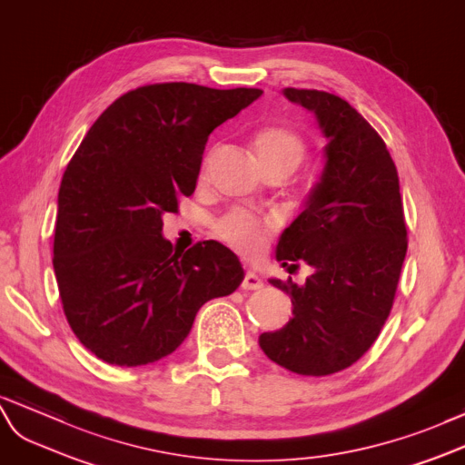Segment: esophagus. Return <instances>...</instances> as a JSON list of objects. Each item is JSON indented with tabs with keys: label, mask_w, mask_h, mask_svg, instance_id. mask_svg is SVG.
<instances>
[{
	"label": "esophagus",
	"mask_w": 465,
	"mask_h": 465,
	"mask_svg": "<svg viewBox=\"0 0 465 465\" xmlns=\"http://www.w3.org/2000/svg\"><path fill=\"white\" fill-rule=\"evenodd\" d=\"M261 287H263V281H261V277L257 275L255 271H247L245 277H243V282H242V289L243 291H259Z\"/></svg>",
	"instance_id": "34e87169"
}]
</instances>
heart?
Masks as SVG:
<instances>
[{"mask_svg":"<svg viewBox=\"0 0 465 465\" xmlns=\"http://www.w3.org/2000/svg\"><path fill=\"white\" fill-rule=\"evenodd\" d=\"M253 151L263 171L271 166L294 171L304 157V141L289 127L271 125L255 135ZM216 232L235 252L245 257H259L275 232V222L261 220L247 212H233L218 222Z\"/></svg>","mask_w":465,"mask_h":465,"instance_id":"obj_1","label":"heart"}]
</instances>
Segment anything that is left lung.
<instances>
[{
	"label": "left lung",
	"mask_w": 465,
	"mask_h": 465,
	"mask_svg": "<svg viewBox=\"0 0 465 465\" xmlns=\"http://www.w3.org/2000/svg\"><path fill=\"white\" fill-rule=\"evenodd\" d=\"M312 112L326 137L324 169L304 210L284 230L277 261L314 269L304 284L269 279L291 296L292 318L259 336L271 361L322 377L350 367L373 346L395 299L407 255L397 166L363 115L334 94L284 88Z\"/></svg>",
	"instance_id": "8db88e82"
}]
</instances>
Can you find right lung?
Segmentation results:
<instances>
[{
  "label": "right lung",
  "instance_id": "add662e5",
  "mask_svg": "<svg viewBox=\"0 0 465 465\" xmlns=\"http://www.w3.org/2000/svg\"><path fill=\"white\" fill-rule=\"evenodd\" d=\"M263 90L166 82L105 110L68 163L54 228V275L70 328L102 361L137 367L173 353L200 306L243 281L218 242L173 252L163 213L194 193L210 134Z\"/></svg>",
  "mask_w": 465,
  "mask_h": 465
}]
</instances>
